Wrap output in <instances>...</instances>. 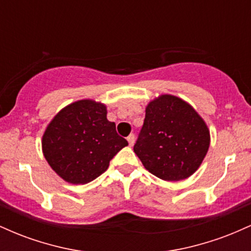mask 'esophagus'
Listing matches in <instances>:
<instances>
[{
  "instance_id": "1",
  "label": "esophagus",
  "mask_w": 251,
  "mask_h": 251,
  "mask_svg": "<svg viewBox=\"0 0 251 251\" xmlns=\"http://www.w3.org/2000/svg\"><path fill=\"white\" fill-rule=\"evenodd\" d=\"M127 142H128V145L129 146H133L134 144V135L133 134H129L127 137Z\"/></svg>"
}]
</instances>
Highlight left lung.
<instances>
[{"label":"left lung","instance_id":"1","mask_svg":"<svg viewBox=\"0 0 251 251\" xmlns=\"http://www.w3.org/2000/svg\"><path fill=\"white\" fill-rule=\"evenodd\" d=\"M209 146L210 129L198 112L180 98L160 94L146 105L133 150L149 172L178 181L197 171Z\"/></svg>","mask_w":251,"mask_h":251}]
</instances>
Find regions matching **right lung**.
I'll return each mask as SVG.
<instances>
[{"mask_svg": "<svg viewBox=\"0 0 251 251\" xmlns=\"http://www.w3.org/2000/svg\"><path fill=\"white\" fill-rule=\"evenodd\" d=\"M42 153L54 172L71 184H87L102 175L128 143L107 120L105 103L77 100L54 116L43 132Z\"/></svg>", "mask_w": 251, "mask_h": 251, "instance_id": "obj_1", "label": "right lung"}]
</instances>
